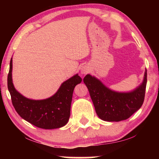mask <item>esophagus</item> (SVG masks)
<instances>
[{
	"label": "esophagus",
	"instance_id": "obj_1",
	"mask_svg": "<svg viewBox=\"0 0 159 159\" xmlns=\"http://www.w3.org/2000/svg\"><path fill=\"white\" fill-rule=\"evenodd\" d=\"M90 72V68L88 66H84L82 67L81 70H80V72L82 74H87Z\"/></svg>",
	"mask_w": 159,
	"mask_h": 159
}]
</instances>
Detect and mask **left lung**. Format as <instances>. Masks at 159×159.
I'll return each instance as SVG.
<instances>
[{
	"label": "left lung",
	"instance_id": "left-lung-1",
	"mask_svg": "<svg viewBox=\"0 0 159 159\" xmlns=\"http://www.w3.org/2000/svg\"><path fill=\"white\" fill-rule=\"evenodd\" d=\"M101 120L120 121L129 118L142 106L145 98L147 70L142 83L130 92H117L108 88L95 76L87 74L83 79Z\"/></svg>",
	"mask_w": 159,
	"mask_h": 159
}]
</instances>
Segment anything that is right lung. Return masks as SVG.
Returning <instances> with one entry per match:
<instances>
[{
  "label": "right lung",
  "instance_id": "obj_1",
  "mask_svg": "<svg viewBox=\"0 0 159 159\" xmlns=\"http://www.w3.org/2000/svg\"><path fill=\"white\" fill-rule=\"evenodd\" d=\"M79 74L71 77L60 86L51 97L44 100H31L23 96L13 86L12 81V58L10 61L7 87L13 106L24 120L43 129H54L67 123L74 87L81 83Z\"/></svg>",
  "mask_w": 159,
  "mask_h": 159
}]
</instances>
